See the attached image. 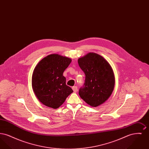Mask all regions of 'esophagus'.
Masks as SVG:
<instances>
[{"label":"esophagus","instance_id":"34e87169","mask_svg":"<svg viewBox=\"0 0 149 149\" xmlns=\"http://www.w3.org/2000/svg\"><path fill=\"white\" fill-rule=\"evenodd\" d=\"M72 89V90H73V91H74V93H76L78 91V88H77V86H73Z\"/></svg>","mask_w":149,"mask_h":149}]
</instances>
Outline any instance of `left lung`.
Wrapping results in <instances>:
<instances>
[{"label":"left lung","instance_id":"left-lung-1","mask_svg":"<svg viewBox=\"0 0 149 149\" xmlns=\"http://www.w3.org/2000/svg\"><path fill=\"white\" fill-rule=\"evenodd\" d=\"M78 64L85 75L84 86L79 94L89 106H99L111 95L115 84L113 70L103 57L89 52L78 58Z\"/></svg>","mask_w":149,"mask_h":149}]
</instances>
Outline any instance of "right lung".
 Listing matches in <instances>:
<instances>
[{
  "label": "right lung",
  "mask_w": 149,
  "mask_h": 149,
  "mask_svg": "<svg viewBox=\"0 0 149 149\" xmlns=\"http://www.w3.org/2000/svg\"><path fill=\"white\" fill-rule=\"evenodd\" d=\"M71 62L69 57L53 54L45 57L36 66L32 86L37 98L43 105L57 109L73 92L66 85V78L63 76Z\"/></svg>",
  "instance_id": "add662e5"
}]
</instances>
